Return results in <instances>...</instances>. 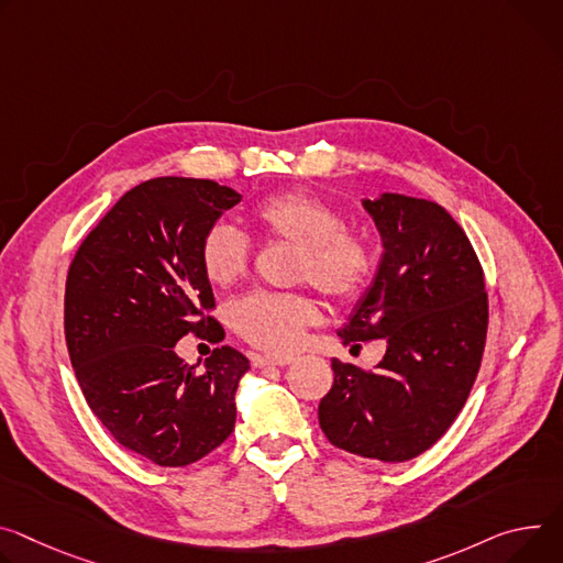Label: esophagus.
Returning <instances> with one entry per match:
<instances>
[{
	"instance_id": "esophagus-1",
	"label": "esophagus",
	"mask_w": 563,
	"mask_h": 563,
	"mask_svg": "<svg viewBox=\"0 0 563 563\" xmlns=\"http://www.w3.org/2000/svg\"><path fill=\"white\" fill-rule=\"evenodd\" d=\"M291 356H253V366H289Z\"/></svg>"
}]
</instances>
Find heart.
<instances>
[{"label": "heart", "mask_w": 563, "mask_h": 563, "mask_svg": "<svg viewBox=\"0 0 563 563\" xmlns=\"http://www.w3.org/2000/svg\"><path fill=\"white\" fill-rule=\"evenodd\" d=\"M265 238L296 246L291 278L310 283L332 302H352L364 294L375 272L368 238L345 229L341 211L310 190L294 188L265 197L249 213ZM251 263L249 238L216 222L199 242V265L216 287L240 280ZM319 321V305L302 291H251L231 308L233 330L267 352H291L305 330Z\"/></svg>", "instance_id": "obj_1"}]
</instances>
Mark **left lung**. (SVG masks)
<instances>
[{"instance_id": "left-lung-1", "label": "left lung", "mask_w": 563, "mask_h": 563, "mask_svg": "<svg viewBox=\"0 0 563 563\" xmlns=\"http://www.w3.org/2000/svg\"><path fill=\"white\" fill-rule=\"evenodd\" d=\"M364 207L384 255L339 336L352 347L384 339L386 354L373 371L332 362L319 424L336 449L404 463L433 446L470 397L489 321L485 274L440 203L384 192Z\"/></svg>"}]
</instances>
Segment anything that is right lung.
Listing matches in <instances>:
<instances>
[{"instance_id": "right-lung-1", "label": "right lung", "mask_w": 563, "mask_h": 563, "mask_svg": "<svg viewBox=\"0 0 563 563\" xmlns=\"http://www.w3.org/2000/svg\"><path fill=\"white\" fill-rule=\"evenodd\" d=\"M240 199L211 179H147L91 229L69 265L65 339L82 395L121 446L159 467L197 463L235 427L246 356L222 345L197 368L175 345L186 334H224L199 242Z\"/></svg>"}]
</instances>
